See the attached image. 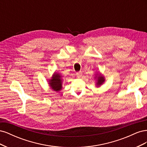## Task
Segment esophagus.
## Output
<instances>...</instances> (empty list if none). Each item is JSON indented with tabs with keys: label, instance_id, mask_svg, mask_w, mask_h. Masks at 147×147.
Wrapping results in <instances>:
<instances>
[{
	"label": "esophagus",
	"instance_id": "34e87169",
	"mask_svg": "<svg viewBox=\"0 0 147 147\" xmlns=\"http://www.w3.org/2000/svg\"><path fill=\"white\" fill-rule=\"evenodd\" d=\"M76 75H77V76L78 78H80L82 75V72H81V71H80V72H77Z\"/></svg>",
	"mask_w": 147,
	"mask_h": 147
}]
</instances>
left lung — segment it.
Here are the masks:
<instances>
[{
    "mask_svg": "<svg viewBox=\"0 0 147 147\" xmlns=\"http://www.w3.org/2000/svg\"><path fill=\"white\" fill-rule=\"evenodd\" d=\"M97 73H98V72H97ZM94 78H95V80H96V86L97 87L100 86L102 84H103V83L105 81L104 76L103 75H102L100 73L96 74Z\"/></svg>",
    "mask_w": 147,
    "mask_h": 147,
    "instance_id": "left-lung-1",
    "label": "left lung"
}]
</instances>
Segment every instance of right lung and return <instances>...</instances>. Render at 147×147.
<instances>
[{
    "mask_svg": "<svg viewBox=\"0 0 147 147\" xmlns=\"http://www.w3.org/2000/svg\"><path fill=\"white\" fill-rule=\"evenodd\" d=\"M49 86L53 91L59 92L63 89V76L59 73L55 72L51 78L49 80Z\"/></svg>",
    "mask_w": 147,
    "mask_h": 147,
    "instance_id": "1",
    "label": "right lung"
}]
</instances>
